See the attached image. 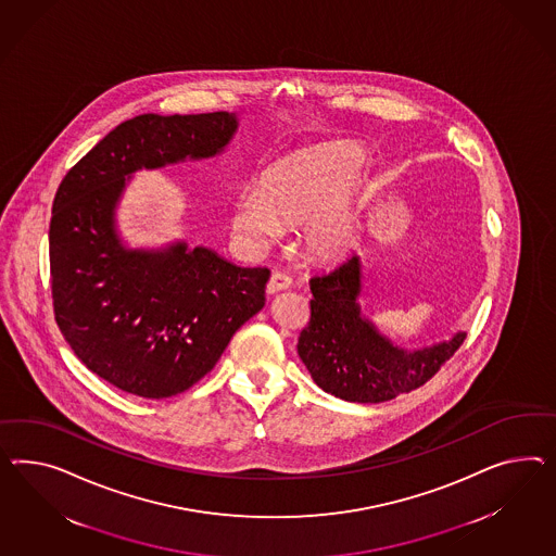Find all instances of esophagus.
<instances>
[{
	"instance_id": "1",
	"label": "esophagus",
	"mask_w": 556,
	"mask_h": 556,
	"mask_svg": "<svg viewBox=\"0 0 556 556\" xmlns=\"http://www.w3.org/2000/svg\"><path fill=\"white\" fill-rule=\"evenodd\" d=\"M289 286H291L289 277H286L283 273H273L269 281H267V295H275L279 291H286Z\"/></svg>"
}]
</instances>
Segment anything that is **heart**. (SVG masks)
Here are the masks:
<instances>
[{
  "mask_svg": "<svg viewBox=\"0 0 556 556\" xmlns=\"http://www.w3.org/2000/svg\"><path fill=\"white\" fill-rule=\"evenodd\" d=\"M364 151L354 143H326L289 153L232 204L230 230L244 249H265L281 226L300 225L298 247L314 261L344 255L361 223L358 174Z\"/></svg>",
  "mask_w": 556,
  "mask_h": 556,
  "instance_id": "obj_1",
  "label": "heart"
}]
</instances>
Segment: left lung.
Listing matches in <instances>:
<instances>
[{"label": "left lung", "instance_id": "obj_1", "mask_svg": "<svg viewBox=\"0 0 556 556\" xmlns=\"http://www.w3.org/2000/svg\"><path fill=\"white\" fill-rule=\"evenodd\" d=\"M312 317L298 354L321 391L348 403H384L425 384L464 344L455 331L439 344L396 345L362 314V261L352 255L309 279Z\"/></svg>", "mask_w": 556, "mask_h": 556}]
</instances>
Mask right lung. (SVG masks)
Returning a JSON list of instances; mask_svg holds the SVG:
<instances>
[{
    "instance_id": "right-lung-1",
    "label": "right lung",
    "mask_w": 556,
    "mask_h": 556,
    "mask_svg": "<svg viewBox=\"0 0 556 556\" xmlns=\"http://www.w3.org/2000/svg\"><path fill=\"white\" fill-rule=\"evenodd\" d=\"M235 113L139 115L117 125L64 176L52 204L50 275L64 340L121 391L167 399L188 391L265 305L269 269L239 267L186 240L134 249L119 206L139 169L225 153Z\"/></svg>"
}]
</instances>
